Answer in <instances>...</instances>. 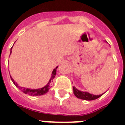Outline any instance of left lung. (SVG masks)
<instances>
[{"label": "left lung", "mask_w": 125, "mask_h": 125, "mask_svg": "<svg viewBox=\"0 0 125 125\" xmlns=\"http://www.w3.org/2000/svg\"><path fill=\"white\" fill-rule=\"evenodd\" d=\"M73 93H74V95L77 98L83 99V100H86V101H93V100L98 99V98L101 97L102 95H103L102 94V95H94L93 94H90V93H87V92H83V91H79L75 87H73Z\"/></svg>", "instance_id": "1"}]
</instances>
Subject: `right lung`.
<instances>
[{
    "label": "right lung",
    "mask_w": 125,
    "mask_h": 125,
    "mask_svg": "<svg viewBox=\"0 0 125 125\" xmlns=\"http://www.w3.org/2000/svg\"><path fill=\"white\" fill-rule=\"evenodd\" d=\"M12 49V47L11 48V50ZM11 52V51H10V54ZM58 68V67H56V68L53 70L52 73V76H51V80H49V83H47V85L45 87H42V88H40V89H27V88H24V87H20V86H19L18 84L17 83H15L13 79L10 76L11 78V80H12L13 83H14L15 86L17 87H18L19 89H20L21 91H22L23 93H24L25 94H28V95H33V96H38V95H43L44 94H45L46 93H47L48 91H49V89H50V87L51 86L49 85L50 83H51V81L55 77V75L56 74V69Z\"/></svg>",
    "instance_id": "right-lung-1"
}]
</instances>
